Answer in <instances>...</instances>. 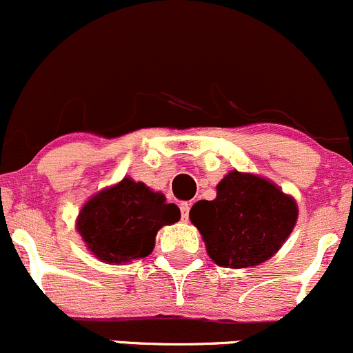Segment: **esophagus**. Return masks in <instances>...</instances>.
Instances as JSON below:
<instances>
[{"label":"esophagus","mask_w":353,"mask_h":353,"mask_svg":"<svg viewBox=\"0 0 353 353\" xmlns=\"http://www.w3.org/2000/svg\"><path fill=\"white\" fill-rule=\"evenodd\" d=\"M189 210H191V206H189L188 203H183V205H181V218H183V221H188Z\"/></svg>","instance_id":"obj_1"}]
</instances>
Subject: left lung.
<instances>
[{"label":"left lung","mask_w":353,"mask_h":353,"mask_svg":"<svg viewBox=\"0 0 353 353\" xmlns=\"http://www.w3.org/2000/svg\"><path fill=\"white\" fill-rule=\"evenodd\" d=\"M216 189V199L198 201L189 211L208 255L230 269L257 265L272 257L298 220L294 199L269 181L236 170Z\"/></svg>","instance_id":"8db88e82"}]
</instances>
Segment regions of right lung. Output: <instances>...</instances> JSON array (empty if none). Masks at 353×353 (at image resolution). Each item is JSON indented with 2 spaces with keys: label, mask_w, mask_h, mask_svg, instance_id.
<instances>
[{
  "label": "right lung",
  "mask_w": 353,
  "mask_h": 353,
  "mask_svg": "<svg viewBox=\"0 0 353 353\" xmlns=\"http://www.w3.org/2000/svg\"><path fill=\"white\" fill-rule=\"evenodd\" d=\"M179 218V208L167 205L164 194L127 177L89 199L81 210L77 228L99 261L120 264L147 257L159 230Z\"/></svg>",
  "instance_id": "add662e5"
}]
</instances>
